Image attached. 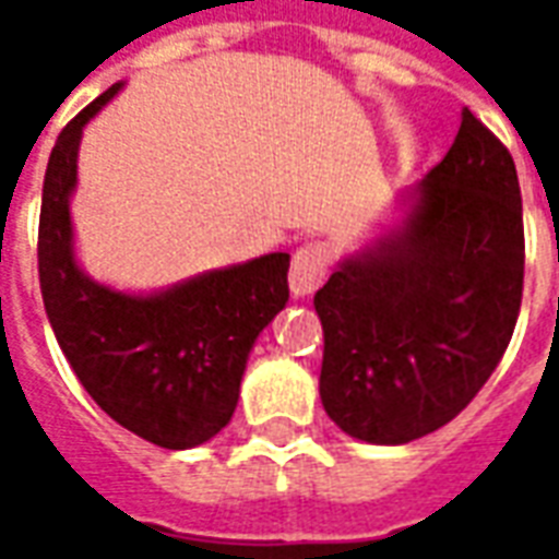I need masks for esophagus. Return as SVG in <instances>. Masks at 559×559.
<instances>
[{"mask_svg": "<svg viewBox=\"0 0 559 559\" xmlns=\"http://www.w3.org/2000/svg\"><path fill=\"white\" fill-rule=\"evenodd\" d=\"M328 259L319 243H307L292 255V271H288V288L295 297H309L324 280Z\"/></svg>", "mask_w": 559, "mask_h": 559, "instance_id": "esophagus-1", "label": "esophagus"}]
</instances>
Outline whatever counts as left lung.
Returning a JSON list of instances; mask_svg holds the SVG:
<instances>
[{
	"instance_id": "obj_1",
	"label": "left lung",
	"mask_w": 559,
	"mask_h": 559,
	"mask_svg": "<svg viewBox=\"0 0 559 559\" xmlns=\"http://www.w3.org/2000/svg\"><path fill=\"white\" fill-rule=\"evenodd\" d=\"M402 207L316 292L321 405L345 435L381 447L471 405L512 340L524 285L519 173L471 109Z\"/></svg>"
}]
</instances>
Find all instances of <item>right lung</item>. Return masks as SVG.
<instances>
[{"label":"right lung","mask_w":559,"mask_h":559,"mask_svg":"<svg viewBox=\"0 0 559 559\" xmlns=\"http://www.w3.org/2000/svg\"><path fill=\"white\" fill-rule=\"evenodd\" d=\"M104 95L59 133L44 175L38 276L68 364L100 411L163 450L211 441L235 414L252 345L288 300V252L130 295L95 283L73 255L71 195L83 128Z\"/></svg>","instance_id":"add662e5"}]
</instances>
